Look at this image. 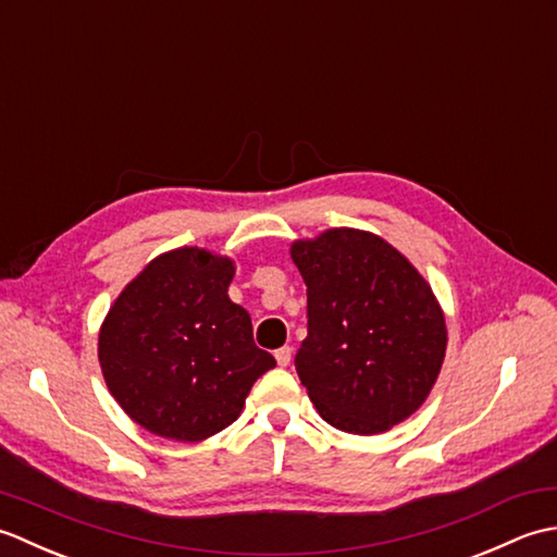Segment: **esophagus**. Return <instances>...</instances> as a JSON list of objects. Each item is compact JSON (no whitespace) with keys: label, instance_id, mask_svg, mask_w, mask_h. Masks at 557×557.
Masks as SVG:
<instances>
[{"label":"esophagus","instance_id":"1","mask_svg":"<svg viewBox=\"0 0 557 557\" xmlns=\"http://www.w3.org/2000/svg\"><path fill=\"white\" fill-rule=\"evenodd\" d=\"M275 361H277L280 366H287V363L292 361V349H289V347H280V349L275 351Z\"/></svg>","mask_w":557,"mask_h":557}]
</instances>
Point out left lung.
<instances>
[{
  "label": "left lung",
  "mask_w": 557,
  "mask_h": 557,
  "mask_svg": "<svg viewBox=\"0 0 557 557\" xmlns=\"http://www.w3.org/2000/svg\"><path fill=\"white\" fill-rule=\"evenodd\" d=\"M309 297L297 373L335 429L377 435L409 419L441 375L445 313L421 272L383 236L354 227L292 242Z\"/></svg>",
  "instance_id": "8db88e82"
}]
</instances>
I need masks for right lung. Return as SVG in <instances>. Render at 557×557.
Here are the masks:
<instances>
[{
  "label": "right lung",
  "mask_w": 557,
  "mask_h": 557,
  "mask_svg": "<svg viewBox=\"0 0 557 557\" xmlns=\"http://www.w3.org/2000/svg\"><path fill=\"white\" fill-rule=\"evenodd\" d=\"M230 256L182 246L156 256L100 325L104 383L152 435L200 443L239 419L275 359L253 342L251 315L230 299Z\"/></svg>",
  "instance_id": "add662e5"
}]
</instances>
